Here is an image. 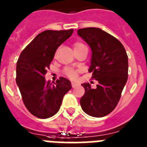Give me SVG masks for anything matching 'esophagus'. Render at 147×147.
I'll return each instance as SVG.
<instances>
[{
  "label": "esophagus",
  "mask_w": 147,
  "mask_h": 147,
  "mask_svg": "<svg viewBox=\"0 0 147 147\" xmlns=\"http://www.w3.org/2000/svg\"><path fill=\"white\" fill-rule=\"evenodd\" d=\"M78 86V84H75V83H74V82H72V88H75V87H76V86Z\"/></svg>",
  "instance_id": "34e87169"
}]
</instances>
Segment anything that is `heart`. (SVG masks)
<instances>
[{
	"mask_svg": "<svg viewBox=\"0 0 147 147\" xmlns=\"http://www.w3.org/2000/svg\"><path fill=\"white\" fill-rule=\"evenodd\" d=\"M74 50H78V49H80L81 48H84V47H86V46L84 45V43H81V42H75L73 44ZM79 71L77 69H74L71 68H66L64 69V73L66 74L67 76H68L69 78L71 79H75L78 77V75Z\"/></svg>",
	"mask_w": 147,
	"mask_h": 147,
	"instance_id": "1",
	"label": "heart"
}]
</instances>
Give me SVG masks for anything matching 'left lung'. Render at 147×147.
Here are the masks:
<instances>
[{
	"label": "left lung",
	"instance_id": "obj_1",
	"mask_svg": "<svg viewBox=\"0 0 147 147\" xmlns=\"http://www.w3.org/2000/svg\"><path fill=\"white\" fill-rule=\"evenodd\" d=\"M78 34L91 48L89 72L98 81L95 89L89 83L81 84L85 89L81 108L89 115L101 118L114 110L121 98L128 78V56L117 38L99 28L80 29Z\"/></svg>",
	"mask_w": 147,
	"mask_h": 147
}]
</instances>
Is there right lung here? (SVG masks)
<instances>
[{
	"instance_id": "1",
	"label": "right lung",
	"mask_w": 147,
	"mask_h": 147,
	"mask_svg": "<svg viewBox=\"0 0 147 147\" xmlns=\"http://www.w3.org/2000/svg\"><path fill=\"white\" fill-rule=\"evenodd\" d=\"M73 32L46 30L38 34L20 53L16 66V83L26 109L38 118H50L58 112L62 100L72 88L63 77L54 84L46 81L47 69L58 47Z\"/></svg>"
}]
</instances>
